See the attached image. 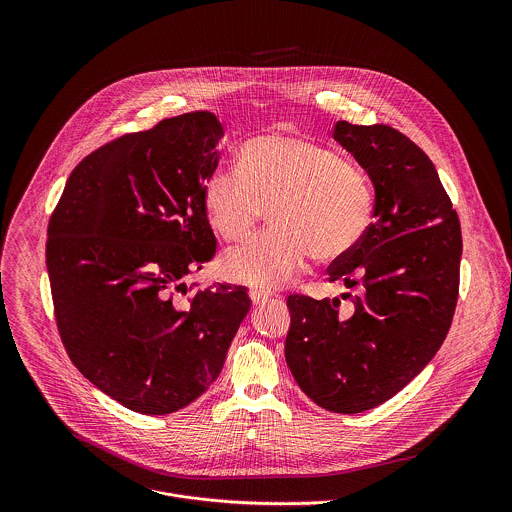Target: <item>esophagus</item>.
I'll return each instance as SVG.
<instances>
[{
    "instance_id": "34e87169",
    "label": "esophagus",
    "mask_w": 512,
    "mask_h": 512,
    "mask_svg": "<svg viewBox=\"0 0 512 512\" xmlns=\"http://www.w3.org/2000/svg\"><path fill=\"white\" fill-rule=\"evenodd\" d=\"M250 299H252V303L254 305H258V303H264L266 299H270L272 297V293L268 292V290H262V288H250Z\"/></svg>"
}]
</instances>
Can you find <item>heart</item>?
<instances>
[{
	"mask_svg": "<svg viewBox=\"0 0 512 512\" xmlns=\"http://www.w3.org/2000/svg\"><path fill=\"white\" fill-rule=\"evenodd\" d=\"M240 171L219 169L205 185V209L228 242H246L272 213L276 228L224 260L230 278L276 288L292 282L313 254L319 262L349 256L374 217L365 171L343 153L309 138L268 134L240 149Z\"/></svg>",
	"mask_w": 512,
	"mask_h": 512,
	"instance_id": "b5f03b06",
	"label": "heart"
}]
</instances>
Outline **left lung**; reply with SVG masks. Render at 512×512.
Returning a JSON list of instances; mask_svg holds the SVG:
<instances>
[{
  "instance_id": "left-lung-1",
  "label": "left lung",
  "mask_w": 512,
  "mask_h": 512,
  "mask_svg": "<svg viewBox=\"0 0 512 512\" xmlns=\"http://www.w3.org/2000/svg\"><path fill=\"white\" fill-rule=\"evenodd\" d=\"M333 138L374 185V222L327 270L329 282L359 295L349 315L339 313L337 297L290 295L286 361L317 406L359 414L390 400L436 357L457 303L463 244L438 171L410 138L345 120Z\"/></svg>"
}]
</instances>
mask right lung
<instances>
[{
  "instance_id": "add662e5",
  "label": "right lung",
  "mask_w": 512,
  "mask_h": 512,
  "mask_svg": "<svg viewBox=\"0 0 512 512\" xmlns=\"http://www.w3.org/2000/svg\"><path fill=\"white\" fill-rule=\"evenodd\" d=\"M222 136L211 112L126 134L74 167L49 220L63 345L84 378L147 416L209 390L250 309L244 286L183 282L217 252L205 185Z\"/></svg>"
}]
</instances>
